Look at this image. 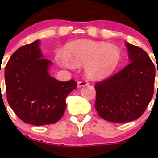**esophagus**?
<instances>
[{
	"instance_id": "esophagus-1",
	"label": "esophagus",
	"mask_w": 158,
	"mask_h": 158,
	"mask_svg": "<svg viewBox=\"0 0 158 158\" xmlns=\"http://www.w3.org/2000/svg\"><path fill=\"white\" fill-rule=\"evenodd\" d=\"M89 85V82L86 80V79H83L82 81H79L78 82V87H82V86H85V85Z\"/></svg>"
}]
</instances>
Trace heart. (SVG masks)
<instances>
[{
  "instance_id": "obj_1",
  "label": "heart",
  "mask_w": 158,
  "mask_h": 158,
  "mask_svg": "<svg viewBox=\"0 0 158 158\" xmlns=\"http://www.w3.org/2000/svg\"><path fill=\"white\" fill-rule=\"evenodd\" d=\"M56 59L69 68L86 63L89 76L100 78L109 76L115 69L121 60V51L112 44L79 40L68 44L65 54H58Z\"/></svg>"
}]
</instances>
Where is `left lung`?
<instances>
[{
    "instance_id": "8db88e82",
    "label": "left lung",
    "mask_w": 158,
    "mask_h": 158,
    "mask_svg": "<svg viewBox=\"0 0 158 158\" xmlns=\"http://www.w3.org/2000/svg\"><path fill=\"white\" fill-rule=\"evenodd\" d=\"M126 45L130 64L95 84V108L98 115L116 123L139 118L148 108L154 89L155 67L148 53L141 47L128 43Z\"/></svg>"
}]
</instances>
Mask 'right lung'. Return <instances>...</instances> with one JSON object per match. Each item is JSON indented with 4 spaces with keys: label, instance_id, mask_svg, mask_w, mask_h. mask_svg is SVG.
Segmentation results:
<instances>
[{
    "label": "right lung",
    "instance_id": "right-lung-1",
    "mask_svg": "<svg viewBox=\"0 0 158 158\" xmlns=\"http://www.w3.org/2000/svg\"><path fill=\"white\" fill-rule=\"evenodd\" d=\"M50 64L43 58L36 40L17 49L6 65L7 102L25 123L41 126L58 122L64 114L66 97L77 88L73 79L61 82L49 76Z\"/></svg>",
    "mask_w": 158,
    "mask_h": 158
}]
</instances>
